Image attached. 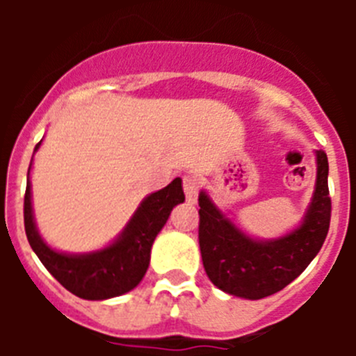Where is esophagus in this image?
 Wrapping results in <instances>:
<instances>
[{
  "label": "esophagus",
  "instance_id": "1",
  "mask_svg": "<svg viewBox=\"0 0 356 356\" xmlns=\"http://www.w3.org/2000/svg\"><path fill=\"white\" fill-rule=\"evenodd\" d=\"M197 191H200V181H197L196 176L193 175L184 176V193L188 203H196Z\"/></svg>",
  "mask_w": 356,
  "mask_h": 356
}]
</instances>
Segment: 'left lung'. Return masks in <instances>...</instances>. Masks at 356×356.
<instances>
[{
  "mask_svg": "<svg viewBox=\"0 0 356 356\" xmlns=\"http://www.w3.org/2000/svg\"><path fill=\"white\" fill-rule=\"evenodd\" d=\"M317 180L312 203L294 232L257 241L229 221L200 193V250L207 276L216 287L246 300H262L287 287L319 253L330 228L332 200L328 191V156L316 151Z\"/></svg>",
  "mask_w": 356,
  "mask_h": 356,
  "instance_id": "left-lung-1",
  "label": "left lung"
}]
</instances>
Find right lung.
<instances>
[{
  "instance_id": "right-lung-1",
  "label": "right lung",
  "mask_w": 356,
  "mask_h": 356,
  "mask_svg": "<svg viewBox=\"0 0 356 356\" xmlns=\"http://www.w3.org/2000/svg\"><path fill=\"white\" fill-rule=\"evenodd\" d=\"M39 146L40 143L35 149H39ZM30 169L24 193V229L31 250L55 280L78 298L94 301L115 298L137 287L149 266L153 241L168 222L172 207L185 201L180 178H175L168 187L149 194L118 241L110 246L92 253L65 254L51 250L37 232L31 212Z\"/></svg>"
}]
</instances>
